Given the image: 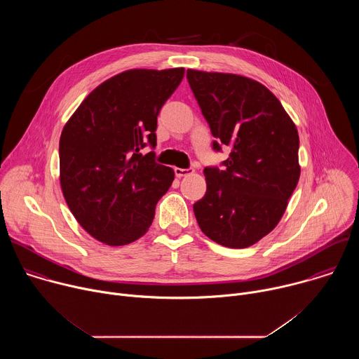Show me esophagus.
I'll return each instance as SVG.
<instances>
[{
	"instance_id": "obj_1",
	"label": "esophagus",
	"mask_w": 359,
	"mask_h": 359,
	"mask_svg": "<svg viewBox=\"0 0 359 359\" xmlns=\"http://www.w3.org/2000/svg\"><path fill=\"white\" fill-rule=\"evenodd\" d=\"M175 173L177 177H183V176H187L190 173H193V169H180V168H175Z\"/></svg>"
}]
</instances>
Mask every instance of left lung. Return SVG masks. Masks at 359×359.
<instances>
[{
  "mask_svg": "<svg viewBox=\"0 0 359 359\" xmlns=\"http://www.w3.org/2000/svg\"><path fill=\"white\" fill-rule=\"evenodd\" d=\"M193 95L216 137L231 149L223 169L204 168L208 190L193 204L210 240L245 248L281 220L299 179L298 132L280 100L260 82L187 69Z\"/></svg>",
  "mask_w": 359,
  "mask_h": 359,
  "instance_id": "1",
  "label": "left lung"
}]
</instances>
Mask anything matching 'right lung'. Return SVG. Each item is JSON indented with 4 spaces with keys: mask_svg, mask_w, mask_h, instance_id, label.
<instances>
[{
    "mask_svg": "<svg viewBox=\"0 0 359 359\" xmlns=\"http://www.w3.org/2000/svg\"><path fill=\"white\" fill-rule=\"evenodd\" d=\"M184 68L130 69L95 88L62 129L60 180L69 210L96 240L125 245L142 237L175 179L155 151L158 115Z\"/></svg>",
    "mask_w": 359,
    "mask_h": 359,
    "instance_id": "add662e5",
    "label": "right lung"
}]
</instances>
